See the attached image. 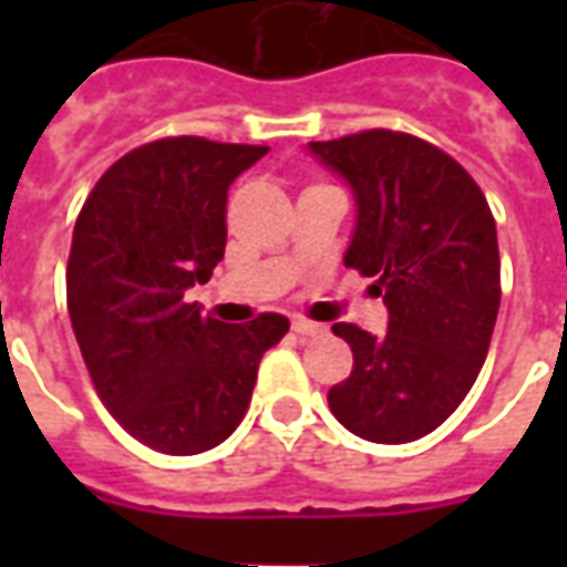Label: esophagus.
<instances>
[{
  "mask_svg": "<svg viewBox=\"0 0 567 567\" xmlns=\"http://www.w3.org/2000/svg\"><path fill=\"white\" fill-rule=\"evenodd\" d=\"M291 331L297 337H321L324 333V324H316V321H307V319H295L291 321Z\"/></svg>",
  "mask_w": 567,
  "mask_h": 567,
  "instance_id": "1",
  "label": "esophagus"
}]
</instances>
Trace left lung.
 Wrapping results in <instances>:
<instances>
[{"instance_id":"left-lung-1","label":"left lung","mask_w":567,"mask_h":567,"mask_svg":"<svg viewBox=\"0 0 567 567\" xmlns=\"http://www.w3.org/2000/svg\"><path fill=\"white\" fill-rule=\"evenodd\" d=\"M355 197L346 267L373 276L389 309L382 337L333 324L352 373L328 392L331 413L373 443H410L443 425L483 368L501 307L495 218L446 151L410 133L364 130L309 142Z\"/></svg>"}]
</instances>
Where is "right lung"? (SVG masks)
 Wrapping results in <instances>:
<instances>
[{
  "mask_svg": "<svg viewBox=\"0 0 567 567\" xmlns=\"http://www.w3.org/2000/svg\"><path fill=\"white\" fill-rule=\"evenodd\" d=\"M267 154L169 136L112 163L81 206L66 303L81 358L112 416L145 446L197 455L243 422L264 352L288 319L224 324L187 303L227 246V187Z\"/></svg>",
  "mask_w": 567,
  "mask_h": 567,
  "instance_id": "obj_1",
  "label": "right lung"
}]
</instances>
